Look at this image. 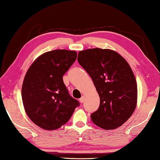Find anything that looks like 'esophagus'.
I'll use <instances>...</instances> for the list:
<instances>
[{
  "label": "esophagus",
  "mask_w": 160,
  "mask_h": 160,
  "mask_svg": "<svg viewBox=\"0 0 160 160\" xmlns=\"http://www.w3.org/2000/svg\"><path fill=\"white\" fill-rule=\"evenodd\" d=\"M84 102H85V97L82 96V97H81V98L80 99V103H83Z\"/></svg>",
  "instance_id": "obj_1"
}]
</instances>
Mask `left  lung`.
Instances as JSON below:
<instances>
[{
	"label": "left lung",
	"mask_w": 160,
	"mask_h": 160,
	"mask_svg": "<svg viewBox=\"0 0 160 160\" xmlns=\"http://www.w3.org/2000/svg\"><path fill=\"white\" fill-rule=\"evenodd\" d=\"M78 61L90 75L100 98L92 122L105 130L117 128L131 117L137 104V82L128 62L116 51L99 48L78 53Z\"/></svg>",
	"instance_id": "obj_1"
}]
</instances>
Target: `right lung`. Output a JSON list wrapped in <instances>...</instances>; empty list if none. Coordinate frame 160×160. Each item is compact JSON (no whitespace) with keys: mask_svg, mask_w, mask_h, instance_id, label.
I'll list each match as a JSON object with an SVG mask.
<instances>
[{"mask_svg":"<svg viewBox=\"0 0 160 160\" xmlns=\"http://www.w3.org/2000/svg\"><path fill=\"white\" fill-rule=\"evenodd\" d=\"M77 58L75 51L57 49L39 56L29 68L22 87L25 112L40 128L53 131L66 123L78 105L63 76Z\"/></svg>","mask_w":160,"mask_h":160,"instance_id":"right-lung-1","label":"right lung"}]
</instances>
